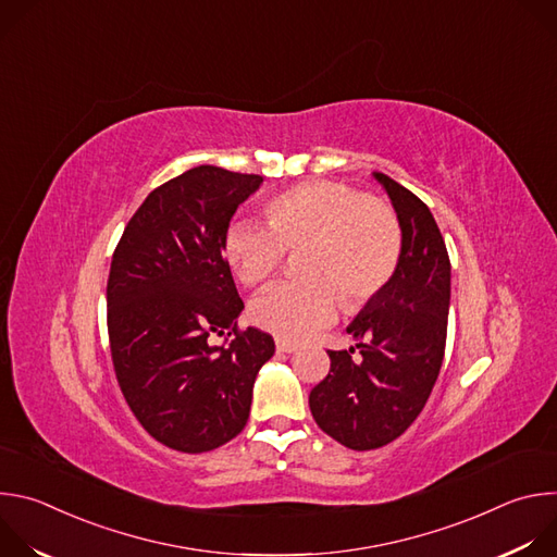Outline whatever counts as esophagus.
I'll list each match as a JSON object with an SVG mask.
<instances>
[{
    "label": "esophagus",
    "mask_w": 557,
    "mask_h": 557,
    "mask_svg": "<svg viewBox=\"0 0 557 557\" xmlns=\"http://www.w3.org/2000/svg\"><path fill=\"white\" fill-rule=\"evenodd\" d=\"M275 348H277V352L290 355V352L297 350V344H293V342H288V339H275Z\"/></svg>",
    "instance_id": "34e87169"
}]
</instances>
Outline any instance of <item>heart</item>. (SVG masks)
I'll list each match as a JSON object with an SVG mask.
<instances>
[{"label":"heart","instance_id":"obj_1","mask_svg":"<svg viewBox=\"0 0 557 557\" xmlns=\"http://www.w3.org/2000/svg\"><path fill=\"white\" fill-rule=\"evenodd\" d=\"M267 224L237 220L222 237V258L245 286L264 284L284 251L301 253L304 282L267 288L251 301L256 326L304 339L335 322L342 299L348 310L370 301L401 258V226L389 205L350 185L310 181L264 205Z\"/></svg>","mask_w":557,"mask_h":557}]
</instances>
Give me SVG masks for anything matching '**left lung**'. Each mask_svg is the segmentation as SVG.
Returning a JSON list of instances; mask_svg holds the SVG:
<instances>
[{
  "label": "left lung",
  "mask_w": 557,
  "mask_h": 557,
  "mask_svg": "<svg viewBox=\"0 0 557 557\" xmlns=\"http://www.w3.org/2000/svg\"><path fill=\"white\" fill-rule=\"evenodd\" d=\"M401 226V258L389 282L363 304L346 333L350 350H329L331 372L308 396L314 423L350 449L401 436L428 404L441 372L451 267L428 205L372 172ZM357 347L360 359L352 360Z\"/></svg>",
  "instance_id": "left-lung-1"
}]
</instances>
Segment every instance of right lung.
I'll return each instance as SVG.
<instances>
[{"label":"right lung","mask_w":557,"mask_h":557,"mask_svg":"<svg viewBox=\"0 0 557 557\" xmlns=\"http://www.w3.org/2000/svg\"><path fill=\"white\" fill-rule=\"evenodd\" d=\"M258 174L198 165L153 189L127 222L108 280L114 372L140 425L200 454L240 434L273 337L235 320L245 310L222 258L228 222L262 187ZM234 335L228 347L210 337Z\"/></svg>","instance_id":"right-lung-1"}]
</instances>
